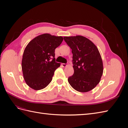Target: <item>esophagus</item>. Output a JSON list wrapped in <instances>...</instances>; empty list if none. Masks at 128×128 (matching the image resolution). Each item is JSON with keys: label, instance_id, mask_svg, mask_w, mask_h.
I'll return each mask as SVG.
<instances>
[{"label": "esophagus", "instance_id": "esophagus-1", "mask_svg": "<svg viewBox=\"0 0 128 128\" xmlns=\"http://www.w3.org/2000/svg\"><path fill=\"white\" fill-rule=\"evenodd\" d=\"M61 65H62V66L64 67H66V66H67V64H61Z\"/></svg>", "mask_w": 128, "mask_h": 128}]
</instances>
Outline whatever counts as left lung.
<instances>
[{
    "mask_svg": "<svg viewBox=\"0 0 128 128\" xmlns=\"http://www.w3.org/2000/svg\"><path fill=\"white\" fill-rule=\"evenodd\" d=\"M72 49L74 74L68 77L72 87L80 92L94 88L100 80L103 64L98 49L93 42L82 36L64 37Z\"/></svg>",
    "mask_w": 128,
    "mask_h": 128,
    "instance_id": "left-lung-1",
    "label": "left lung"
}]
</instances>
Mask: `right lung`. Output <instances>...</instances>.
<instances>
[{
  "label": "right lung",
  "instance_id": "obj_1",
  "mask_svg": "<svg viewBox=\"0 0 128 128\" xmlns=\"http://www.w3.org/2000/svg\"><path fill=\"white\" fill-rule=\"evenodd\" d=\"M63 41L61 36L44 34L35 37L27 45L23 54L22 69L29 86L39 90L51 82L60 64L56 62L55 50Z\"/></svg>",
  "mask_w": 128,
  "mask_h": 128
}]
</instances>
